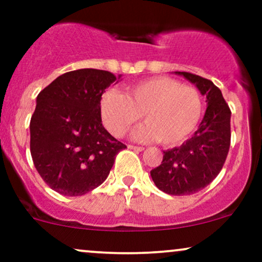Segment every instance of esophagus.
Segmentation results:
<instances>
[{
	"label": "esophagus",
	"mask_w": 262,
	"mask_h": 262,
	"mask_svg": "<svg viewBox=\"0 0 262 262\" xmlns=\"http://www.w3.org/2000/svg\"><path fill=\"white\" fill-rule=\"evenodd\" d=\"M128 148L130 150H134V151H143V146H135V145H128Z\"/></svg>",
	"instance_id": "34e87169"
}]
</instances>
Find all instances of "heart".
<instances>
[{
	"label": "heart",
	"mask_w": 262,
	"mask_h": 262,
	"mask_svg": "<svg viewBox=\"0 0 262 262\" xmlns=\"http://www.w3.org/2000/svg\"><path fill=\"white\" fill-rule=\"evenodd\" d=\"M102 121L114 137H124L144 116L134 138L177 145L196 129L202 116V98L194 87L167 76L146 79L127 87L125 95L107 91L101 98Z\"/></svg>",
	"instance_id": "heart-1"
}]
</instances>
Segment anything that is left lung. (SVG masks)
Masks as SVG:
<instances>
[{"label": "left lung", "instance_id": "1", "mask_svg": "<svg viewBox=\"0 0 262 262\" xmlns=\"http://www.w3.org/2000/svg\"><path fill=\"white\" fill-rule=\"evenodd\" d=\"M207 97V110L193 137L164 151L161 164L150 171L156 187L172 196H187L209 185L223 167L230 146V108L221 90L198 75L176 71Z\"/></svg>", "mask_w": 262, "mask_h": 262}]
</instances>
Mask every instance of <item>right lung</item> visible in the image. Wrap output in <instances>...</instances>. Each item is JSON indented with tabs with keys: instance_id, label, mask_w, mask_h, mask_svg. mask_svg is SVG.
<instances>
[{
	"instance_id": "obj_1",
	"label": "right lung",
	"mask_w": 262,
	"mask_h": 262,
	"mask_svg": "<svg viewBox=\"0 0 262 262\" xmlns=\"http://www.w3.org/2000/svg\"><path fill=\"white\" fill-rule=\"evenodd\" d=\"M116 80L110 71L80 69L39 92L29 125L31 154L44 182L60 194L82 196L98 187L127 148L101 119L102 95Z\"/></svg>"
}]
</instances>
